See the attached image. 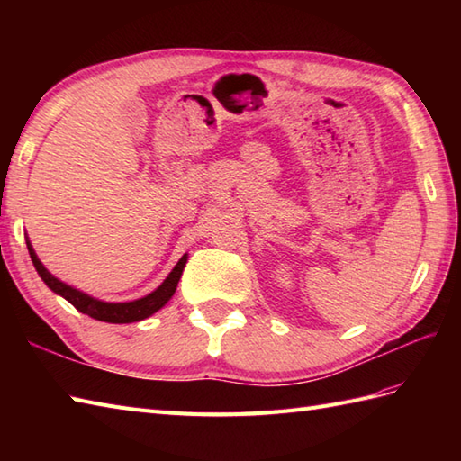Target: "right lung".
<instances>
[{"label": "right lung", "mask_w": 461, "mask_h": 461, "mask_svg": "<svg viewBox=\"0 0 461 461\" xmlns=\"http://www.w3.org/2000/svg\"><path fill=\"white\" fill-rule=\"evenodd\" d=\"M27 249H29V256H32L33 266L39 273V277L45 281V285L49 289L57 293V295H61L63 299H67L77 311H81L83 315H89L96 321H104V322H119V325L121 322L142 321L146 317L154 315L156 311H160L176 293V287H178V281L182 277V271L185 267V261H188V253H184L180 261L176 263L174 269L170 271V276L164 279L162 285L158 289H154L152 293H149L146 297L129 301V303H106V301H99L91 295H86V293L67 285V283L53 277L51 273L45 269L43 263L39 261L37 253L32 248L29 240H27Z\"/></svg>", "instance_id": "1"}]
</instances>
